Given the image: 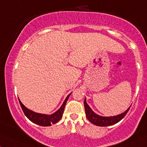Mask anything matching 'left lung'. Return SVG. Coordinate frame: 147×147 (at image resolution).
Masks as SVG:
<instances>
[{
  "label": "left lung",
  "instance_id": "8db88e82",
  "mask_svg": "<svg viewBox=\"0 0 147 147\" xmlns=\"http://www.w3.org/2000/svg\"><path fill=\"white\" fill-rule=\"evenodd\" d=\"M84 108H85V112H86V117L87 119L91 123L94 125H98V126H108V125H113L118 122L120 121L128 113L130 107L125 111V112L122 113V114H119V115L115 116V117H100V116L98 115L96 113H94L92 111L91 107L88 105L86 103V98L84 100Z\"/></svg>",
  "mask_w": 147,
  "mask_h": 147
}]
</instances>
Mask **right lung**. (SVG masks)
Here are the masks:
<instances>
[{
  "mask_svg": "<svg viewBox=\"0 0 147 147\" xmlns=\"http://www.w3.org/2000/svg\"><path fill=\"white\" fill-rule=\"evenodd\" d=\"M70 94H69L65 98V101L63 103L62 106L60 107V109L58 111H56L55 113L51 115H47V114H38V113H35L33 111L30 110V109H27L25 106L22 104V102L19 100V103L22 107V110L26 115V117L28 118L29 120L31 121L34 123L38 124V125H41V126H50L51 124H54L57 123L60 119L62 118L63 113L64 112V109H65V106L66 102H67V99H68L69 96Z\"/></svg>",
  "mask_w": 147,
  "mask_h": 147,
  "instance_id": "add662e5",
  "label": "right lung"
}]
</instances>
